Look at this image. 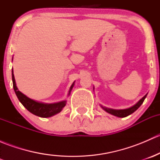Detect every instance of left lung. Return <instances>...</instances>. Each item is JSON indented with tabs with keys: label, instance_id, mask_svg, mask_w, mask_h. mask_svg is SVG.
<instances>
[{
	"label": "left lung",
	"instance_id": "1",
	"mask_svg": "<svg viewBox=\"0 0 160 160\" xmlns=\"http://www.w3.org/2000/svg\"><path fill=\"white\" fill-rule=\"evenodd\" d=\"M146 95H145V96L143 97V98H142V99L140 100L136 104H135V105L132 106V108H129L128 109H124V110H114V109H110V108H104V107L102 108L107 111V112H108L109 114H113V115L117 116V117H119V118H125V117H127L128 115H129V114H132L133 112H135V111L142 105V104L143 103L144 100L146 99Z\"/></svg>",
	"mask_w": 160,
	"mask_h": 160
}]
</instances>
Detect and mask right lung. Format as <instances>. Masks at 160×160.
Here are the masks:
<instances>
[{
    "label": "right lung",
    "instance_id": "add662e5",
    "mask_svg": "<svg viewBox=\"0 0 160 160\" xmlns=\"http://www.w3.org/2000/svg\"><path fill=\"white\" fill-rule=\"evenodd\" d=\"M12 81H13V88H14V92L18 98L19 101L23 104L24 107L27 109L31 113H32L35 115L38 116L41 118H49L57 113L60 112L62 108L65 107L67 101H61V102L56 103V104H44V103H39L37 101H33L30 99L28 97L25 96V94L19 91L16 87L15 80H14V73H13L12 69ZM74 83H72V86L70 87V91H69V95H70L71 90L73 88Z\"/></svg>",
    "mask_w": 160,
    "mask_h": 160
}]
</instances>
